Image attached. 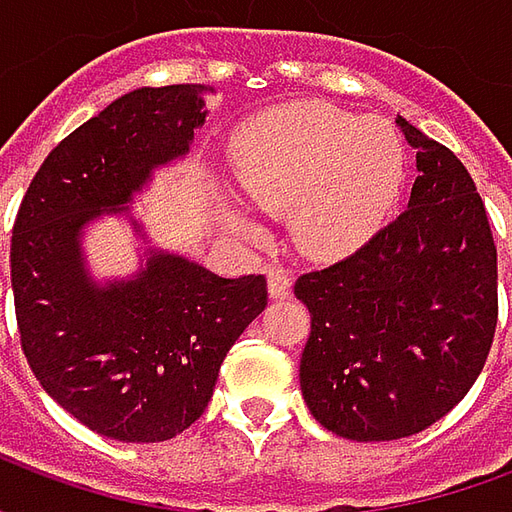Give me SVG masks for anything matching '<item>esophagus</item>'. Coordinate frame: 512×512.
Instances as JSON below:
<instances>
[{"instance_id": "1", "label": "esophagus", "mask_w": 512, "mask_h": 512, "mask_svg": "<svg viewBox=\"0 0 512 512\" xmlns=\"http://www.w3.org/2000/svg\"><path fill=\"white\" fill-rule=\"evenodd\" d=\"M290 285H293V279H290L285 268H268V293H271V299H288Z\"/></svg>"}]
</instances>
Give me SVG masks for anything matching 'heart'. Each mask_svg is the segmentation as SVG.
Masks as SVG:
<instances>
[{
	"mask_svg": "<svg viewBox=\"0 0 512 512\" xmlns=\"http://www.w3.org/2000/svg\"><path fill=\"white\" fill-rule=\"evenodd\" d=\"M238 183L257 208L288 211L290 233L310 255L354 249L395 205L406 150L381 117L337 106L290 104L235 134Z\"/></svg>",
	"mask_w": 512,
	"mask_h": 512,
	"instance_id": "obj_1",
	"label": "heart"
}]
</instances>
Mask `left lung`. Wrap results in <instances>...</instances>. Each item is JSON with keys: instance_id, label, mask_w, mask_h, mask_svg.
Wrapping results in <instances>:
<instances>
[{"instance_id": "left-lung-1", "label": "left lung", "mask_w": 512, "mask_h": 512, "mask_svg": "<svg viewBox=\"0 0 512 512\" xmlns=\"http://www.w3.org/2000/svg\"><path fill=\"white\" fill-rule=\"evenodd\" d=\"M408 208L354 255L296 279L310 310L301 392L323 428L392 441L447 417L483 373L499 318L483 197L450 147L408 120Z\"/></svg>"}]
</instances>
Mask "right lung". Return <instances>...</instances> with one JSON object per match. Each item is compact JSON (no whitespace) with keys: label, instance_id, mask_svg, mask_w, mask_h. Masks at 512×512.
Returning <instances> with one entry per match:
<instances>
[{"label":"right lung","instance_id":"1","mask_svg":"<svg viewBox=\"0 0 512 512\" xmlns=\"http://www.w3.org/2000/svg\"><path fill=\"white\" fill-rule=\"evenodd\" d=\"M200 84L142 87L62 139L18 208L10 282L21 351L40 386L106 439L167 441L202 417L224 356L268 304L263 274L224 279L153 255L131 282L95 288L79 233L123 211L156 164L205 120Z\"/></svg>","mask_w":512,"mask_h":512}]
</instances>
